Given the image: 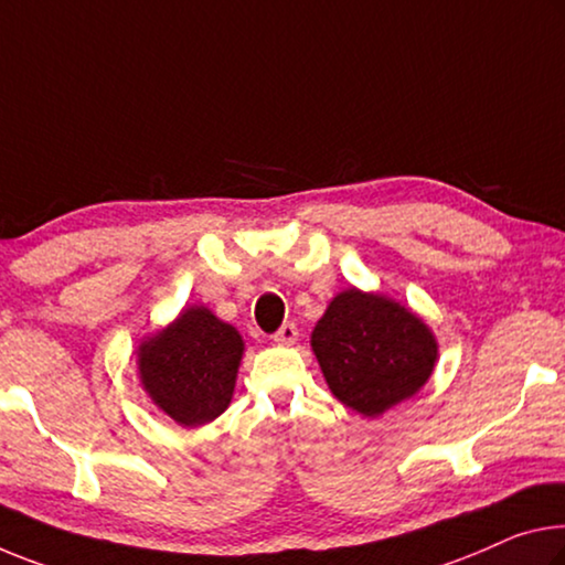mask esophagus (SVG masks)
<instances>
[{
  "mask_svg": "<svg viewBox=\"0 0 565 565\" xmlns=\"http://www.w3.org/2000/svg\"><path fill=\"white\" fill-rule=\"evenodd\" d=\"M297 337H299L297 324H294V321H284L279 331L274 334V342L276 344H294V342H297Z\"/></svg>",
  "mask_w": 565,
  "mask_h": 565,
  "instance_id": "obj_1",
  "label": "esophagus"
}]
</instances>
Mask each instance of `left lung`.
<instances>
[{
    "label": "left lung",
    "mask_w": 565,
    "mask_h": 565,
    "mask_svg": "<svg viewBox=\"0 0 565 565\" xmlns=\"http://www.w3.org/2000/svg\"><path fill=\"white\" fill-rule=\"evenodd\" d=\"M311 347L334 397L366 417L415 395L437 360L435 337L423 319L356 289L329 303Z\"/></svg>",
    "instance_id": "8db88e82"
}]
</instances>
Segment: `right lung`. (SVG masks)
Listing matches in <instances>:
<instances>
[{
  "label": "right lung",
  "instance_id": "add662e5",
  "mask_svg": "<svg viewBox=\"0 0 565 565\" xmlns=\"http://www.w3.org/2000/svg\"><path fill=\"white\" fill-rule=\"evenodd\" d=\"M241 354L238 331L193 307L140 347V380L166 415L199 427L228 407Z\"/></svg>",
  "mask_w": 565,
  "mask_h": 565
}]
</instances>
